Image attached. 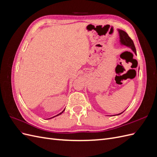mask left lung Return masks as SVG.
<instances>
[{
    "instance_id": "1",
    "label": "left lung",
    "mask_w": 157,
    "mask_h": 157,
    "mask_svg": "<svg viewBox=\"0 0 157 157\" xmlns=\"http://www.w3.org/2000/svg\"><path fill=\"white\" fill-rule=\"evenodd\" d=\"M118 34H119V38H120V43L122 46H126L127 47H129V48L134 52L135 54L136 55V47L134 46V42L130 39V37L128 36L127 33L123 30L121 29H118ZM117 114L116 115H119L121 114H122L123 112Z\"/></svg>"
}]
</instances>
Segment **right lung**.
Segmentation results:
<instances>
[{
	"label": "right lung",
	"instance_id": "1",
	"mask_svg": "<svg viewBox=\"0 0 157 157\" xmlns=\"http://www.w3.org/2000/svg\"><path fill=\"white\" fill-rule=\"evenodd\" d=\"M65 109H64V110H63V111H62V112H61V113H59V114H58V115H56V116H54V117H52V118H54V117H57V116H58V115H61V113H63V111H65ZM50 118H48V119H50Z\"/></svg>",
	"mask_w": 157,
	"mask_h": 157
}]
</instances>
